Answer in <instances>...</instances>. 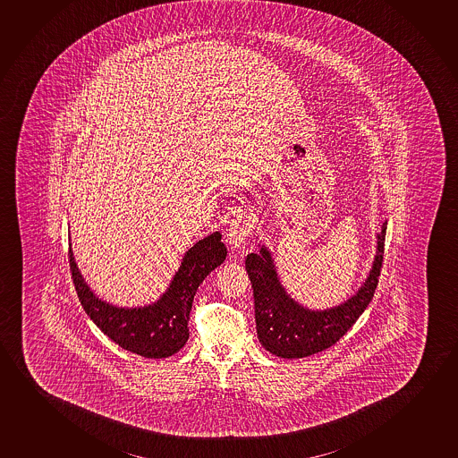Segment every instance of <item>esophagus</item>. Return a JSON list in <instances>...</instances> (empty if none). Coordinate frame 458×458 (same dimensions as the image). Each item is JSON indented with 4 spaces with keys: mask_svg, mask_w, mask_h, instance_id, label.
I'll list each match as a JSON object with an SVG mask.
<instances>
[{
    "mask_svg": "<svg viewBox=\"0 0 458 458\" xmlns=\"http://www.w3.org/2000/svg\"><path fill=\"white\" fill-rule=\"evenodd\" d=\"M250 220L247 216H239L238 219L233 220L230 228L226 230V246L234 250H241L246 247L247 238L250 234Z\"/></svg>",
    "mask_w": 458,
    "mask_h": 458,
    "instance_id": "obj_1",
    "label": "esophagus"
}]
</instances>
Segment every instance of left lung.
<instances>
[{
  "instance_id": "8db88e82",
  "label": "left lung",
  "mask_w": 458,
  "mask_h": 458,
  "mask_svg": "<svg viewBox=\"0 0 458 458\" xmlns=\"http://www.w3.org/2000/svg\"><path fill=\"white\" fill-rule=\"evenodd\" d=\"M386 226L377 234V253L367 279L352 298L325 310L299 304L286 293L274 265L272 253L259 244L257 253H249L246 271L252 284L257 334L265 350L284 359H298L325 352L337 344L370 304L378 285L385 253Z\"/></svg>"
}]
</instances>
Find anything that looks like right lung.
I'll list each match as a JSON object with an SVG mask.
<instances>
[{
  "mask_svg": "<svg viewBox=\"0 0 458 458\" xmlns=\"http://www.w3.org/2000/svg\"><path fill=\"white\" fill-rule=\"evenodd\" d=\"M225 257L222 234L212 233L184 253L170 285L156 302L143 307H118L94 294L75 263L69 242V263L83 310L114 344L149 359L168 358L186 345L193 296L206 276L222 265Z\"/></svg>",
  "mask_w": 458,
  "mask_h": 458,
  "instance_id": "1",
  "label": "right lung"
}]
</instances>
